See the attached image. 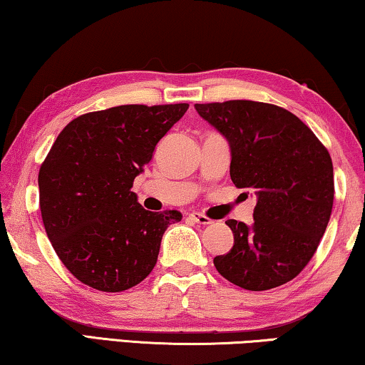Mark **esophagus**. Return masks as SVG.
I'll use <instances>...</instances> for the list:
<instances>
[{
	"mask_svg": "<svg viewBox=\"0 0 365 365\" xmlns=\"http://www.w3.org/2000/svg\"><path fill=\"white\" fill-rule=\"evenodd\" d=\"M189 219L194 220L195 224H199V225H209V224H212V220H210L209 217H205L204 214H199V212L189 214Z\"/></svg>",
	"mask_w": 365,
	"mask_h": 365,
	"instance_id": "esophagus-1",
	"label": "esophagus"
}]
</instances>
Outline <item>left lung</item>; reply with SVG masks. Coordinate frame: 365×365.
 <instances>
[{
  "mask_svg": "<svg viewBox=\"0 0 365 365\" xmlns=\"http://www.w3.org/2000/svg\"><path fill=\"white\" fill-rule=\"evenodd\" d=\"M194 108L229 143L232 182L257 197L250 225L225 222L234 247L214 258L215 268L250 292L288 283L313 258L331 217L329 153L297 115L277 105L229 100Z\"/></svg>",
  "mask_w": 365,
  "mask_h": 365,
  "instance_id": "obj_1",
  "label": "left lung"
}]
</instances>
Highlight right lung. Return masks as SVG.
Here are the masks:
<instances>
[{"label":"right lung","instance_id":"add662e5","mask_svg":"<svg viewBox=\"0 0 365 365\" xmlns=\"http://www.w3.org/2000/svg\"><path fill=\"white\" fill-rule=\"evenodd\" d=\"M187 103L120 105L86 113L61 131L39 170L46 234L66 268L100 292H125L156 265L178 210L151 212L138 202L135 178Z\"/></svg>","mask_w":365,"mask_h":365}]
</instances>
